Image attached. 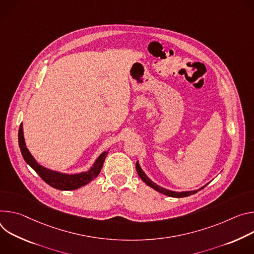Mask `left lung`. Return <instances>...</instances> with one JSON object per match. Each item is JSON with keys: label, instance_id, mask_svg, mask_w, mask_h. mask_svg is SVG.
<instances>
[{"label": "left lung", "instance_id": "8db88e82", "mask_svg": "<svg viewBox=\"0 0 254 254\" xmlns=\"http://www.w3.org/2000/svg\"><path fill=\"white\" fill-rule=\"evenodd\" d=\"M136 170H137V173H138L139 177L141 178V180H142L146 185H148L149 187L153 188V189H154V190H156L157 191H159V192H161V193H163V194H166V195H168V196H175V198H184V196H188V195H190V194H192V193H195L196 191L200 190H202V189L204 188V187H203V188H201V189H200V190H198L181 191V192L173 191V190H165V189H163V188H161V187L157 186V185H156V184H154L153 182H151V181L146 177V175L142 172L141 167H140V165H139V163H138V162H136Z\"/></svg>", "mask_w": 254, "mask_h": 254}]
</instances>
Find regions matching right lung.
<instances>
[{
	"mask_svg": "<svg viewBox=\"0 0 254 254\" xmlns=\"http://www.w3.org/2000/svg\"><path fill=\"white\" fill-rule=\"evenodd\" d=\"M18 140H19V147L21 149V153H22L25 161L33 168V170L38 174V176L47 185H49L50 187H52L54 189L62 190H76L84 185L89 184L90 182H92L100 174L103 163L105 161V158L108 154V151L103 152L98 157V159L96 160L93 167L89 172H84V173L76 174V175H64V174H60V173L47 170V168L43 167L42 165H40L36 162V160L33 158L31 153L29 152V150H28L26 147L24 136H23V125L22 124H20V127H19Z\"/></svg>",
	"mask_w": 254,
	"mask_h": 254,
	"instance_id": "add662e5",
	"label": "right lung"
}]
</instances>
